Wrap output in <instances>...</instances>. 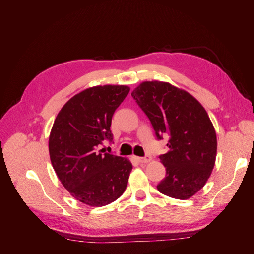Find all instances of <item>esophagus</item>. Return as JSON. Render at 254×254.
<instances>
[{"label":"esophagus","mask_w":254,"mask_h":254,"mask_svg":"<svg viewBox=\"0 0 254 254\" xmlns=\"http://www.w3.org/2000/svg\"><path fill=\"white\" fill-rule=\"evenodd\" d=\"M134 159L136 160V162H139V163H147L151 160V157H149V156H145L143 158L142 157H135Z\"/></svg>","instance_id":"obj_1"}]
</instances>
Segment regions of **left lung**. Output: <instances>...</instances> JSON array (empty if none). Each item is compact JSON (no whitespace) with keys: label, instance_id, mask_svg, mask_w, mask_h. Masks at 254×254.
I'll use <instances>...</instances> for the list:
<instances>
[{"label":"left lung","instance_id":"8db88e82","mask_svg":"<svg viewBox=\"0 0 254 254\" xmlns=\"http://www.w3.org/2000/svg\"><path fill=\"white\" fill-rule=\"evenodd\" d=\"M147 115L158 140L170 135L168 151L159 156L166 170L157 189L189 199L210 178L216 159V132L205 109L187 91L163 81H144L131 93Z\"/></svg>","mask_w":254,"mask_h":254}]
</instances>
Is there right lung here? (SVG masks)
I'll return each instance as SVG.
<instances>
[{"mask_svg": "<svg viewBox=\"0 0 254 254\" xmlns=\"http://www.w3.org/2000/svg\"><path fill=\"white\" fill-rule=\"evenodd\" d=\"M127 86H96L73 96L54 122L49 150L63 186L82 203L103 206L124 193L132 164L126 158L101 153L112 142L114 111L129 93Z\"/></svg>", "mask_w": 254, "mask_h": 254, "instance_id": "add662e5", "label": "right lung"}]
</instances>
